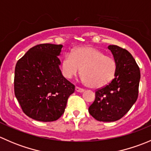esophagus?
<instances>
[{
    "instance_id": "esophagus-1",
    "label": "esophagus",
    "mask_w": 151,
    "mask_h": 151,
    "mask_svg": "<svg viewBox=\"0 0 151 151\" xmlns=\"http://www.w3.org/2000/svg\"><path fill=\"white\" fill-rule=\"evenodd\" d=\"M75 90H76V91H77V92H79V93L84 92V89H83V88H79V87H76Z\"/></svg>"
}]
</instances>
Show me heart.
<instances>
[{
    "instance_id": "heart-1",
    "label": "heart",
    "mask_w": 151,
    "mask_h": 151,
    "mask_svg": "<svg viewBox=\"0 0 151 151\" xmlns=\"http://www.w3.org/2000/svg\"><path fill=\"white\" fill-rule=\"evenodd\" d=\"M62 72L71 79L82 70V81L93 88H101L112 82L117 71L115 59L105 55L101 50L91 46L74 49L62 60Z\"/></svg>"
}]
</instances>
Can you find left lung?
<instances>
[{
    "instance_id": "obj_1",
    "label": "left lung",
    "mask_w": 151,
    "mask_h": 151,
    "mask_svg": "<svg viewBox=\"0 0 151 151\" xmlns=\"http://www.w3.org/2000/svg\"><path fill=\"white\" fill-rule=\"evenodd\" d=\"M108 49L116 62V74L109 84L96 91L95 101L88 112L97 121L113 122L124 116L136 102L140 71L127 50L117 45H109Z\"/></svg>"
}]
</instances>
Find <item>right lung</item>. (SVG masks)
<instances>
[{
  "instance_id": "add662e5",
  "label": "right lung",
  "mask_w": 151,
  "mask_h": 151,
  "mask_svg": "<svg viewBox=\"0 0 151 151\" xmlns=\"http://www.w3.org/2000/svg\"><path fill=\"white\" fill-rule=\"evenodd\" d=\"M62 45L42 44L32 47L15 66L14 94L24 113L32 119L51 122L63 113L75 86L59 66Z\"/></svg>"
}]
</instances>
